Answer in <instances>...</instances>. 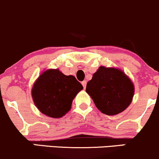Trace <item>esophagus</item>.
I'll list each match as a JSON object with an SVG mask.
<instances>
[{
  "label": "esophagus",
  "mask_w": 159,
  "mask_h": 159,
  "mask_svg": "<svg viewBox=\"0 0 159 159\" xmlns=\"http://www.w3.org/2000/svg\"><path fill=\"white\" fill-rule=\"evenodd\" d=\"M81 84H82V85H83L84 88H86V85H87V81H82V82H81Z\"/></svg>",
  "instance_id": "1"
}]
</instances>
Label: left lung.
Here are the masks:
<instances>
[{"label":"left lung","instance_id":"8db88e82","mask_svg":"<svg viewBox=\"0 0 159 159\" xmlns=\"http://www.w3.org/2000/svg\"><path fill=\"white\" fill-rule=\"evenodd\" d=\"M86 92L101 112L116 116L131 103L134 85L121 69L102 66L87 84Z\"/></svg>","mask_w":159,"mask_h":159}]
</instances>
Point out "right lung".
<instances>
[{"label": "right lung", "instance_id": "add662e5", "mask_svg": "<svg viewBox=\"0 0 159 159\" xmlns=\"http://www.w3.org/2000/svg\"><path fill=\"white\" fill-rule=\"evenodd\" d=\"M83 89L73 75H66L60 69L43 71L31 89V97L38 109L53 118L64 116L71 109L72 101Z\"/></svg>", "mask_w": 159, "mask_h": 159}]
</instances>
